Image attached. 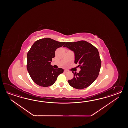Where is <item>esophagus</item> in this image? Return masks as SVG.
I'll list each match as a JSON object with an SVG mask.
<instances>
[{
  "instance_id": "obj_1",
  "label": "esophagus",
  "mask_w": 128,
  "mask_h": 128,
  "mask_svg": "<svg viewBox=\"0 0 128 128\" xmlns=\"http://www.w3.org/2000/svg\"><path fill=\"white\" fill-rule=\"evenodd\" d=\"M64 73H67V72H68V71L67 70H64Z\"/></svg>"
}]
</instances>
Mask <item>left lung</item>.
<instances>
[{
    "label": "left lung",
    "mask_w": 128,
    "mask_h": 128,
    "mask_svg": "<svg viewBox=\"0 0 128 128\" xmlns=\"http://www.w3.org/2000/svg\"><path fill=\"white\" fill-rule=\"evenodd\" d=\"M67 47L74 52L75 64H78L81 70L74 72L73 78L68 80L72 87L83 89L88 87L98 77L101 67V60L98 50L86 41L65 42Z\"/></svg>",
    "instance_id": "1"
}]
</instances>
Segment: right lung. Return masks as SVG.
<instances>
[{"instance_id":"1","label":"right lung","mask_w":128,"mask_h":128,"mask_svg":"<svg viewBox=\"0 0 128 128\" xmlns=\"http://www.w3.org/2000/svg\"><path fill=\"white\" fill-rule=\"evenodd\" d=\"M65 42H59L51 38L36 41L27 52V70L33 81L40 86L48 87L54 84L58 76L63 73L62 68L55 69L51 65L52 58L58 48Z\"/></svg>"}]
</instances>
